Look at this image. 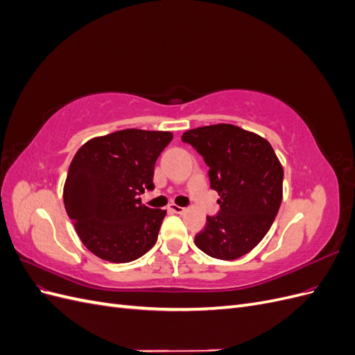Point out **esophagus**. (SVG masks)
Instances as JSON below:
<instances>
[{"mask_svg":"<svg viewBox=\"0 0 355 355\" xmlns=\"http://www.w3.org/2000/svg\"><path fill=\"white\" fill-rule=\"evenodd\" d=\"M168 210H170V211H173V213H184V211H185V209H184V207L176 206V204H170V206H168Z\"/></svg>","mask_w":355,"mask_h":355,"instance_id":"obj_1","label":"esophagus"}]
</instances>
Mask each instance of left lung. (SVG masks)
Returning a JSON list of instances; mask_svg holds the SVG:
<instances>
[{"instance_id": "left-lung-1", "label": "left lung", "mask_w": 355, "mask_h": 355, "mask_svg": "<svg viewBox=\"0 0 355 355\" xmlns=\"http://www.w3.org/2000/svg\"><path fill=\"white\" fill-rule=\"evenodd\" d=\"M182 141L202 155L210 187L220 196L219 213L207 216L196 244L216 259H239L261 243L280 209V159L266 139L232 124L192 128Z\"/></svg>"}]
</instances>
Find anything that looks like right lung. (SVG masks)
Returning <instances> with one entry per match:
<instances>
[{"instance_id": "obj_1", "label": "right lung", "mask_w": 355, "mask_h": 355, "mask_svg": "<svg viewBox=\"0 0 355 355\" xmlns=\"http://www.w3.org/2000/svg\"><path fill=\"white\" fill-rule=\"evenodd\" d=\"M170 132L125 128L93 137L73 155L63 202L80 240L103 261L132 262L157 243L166 210L139 196L153 189L155 161Z\"/></svg>"}]
</instances>
